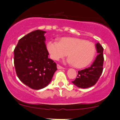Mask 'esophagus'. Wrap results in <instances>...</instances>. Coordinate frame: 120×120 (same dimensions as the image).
Returning a JSON list of instances; mask_svg holds the SVG:
<instances>
[{"label":"esophagus","instance_id":"esophagus-1","mask_svg":"<svg viewBox=\"0 0 120 120\" xmlns=\"http://www.w3.org/2000/svg\"><path fill=\"white\" fill-rule=\"evenodd\" d=\"M57 69H64V68H63V67L59 65H57Z\"/></svg>","mask_w":120,"mask_h":120}]
</instances>
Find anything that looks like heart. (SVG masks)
<instances>
[{"instance_id": "heart-1", "label": "heart", "mask_w": 120, "mask_h": 120, "mask_svg": "<svg viewBox=\"0 0 120 120\" xmlns=\"http://www.w3.org/2000/svg\"><path fill=\"white\" fill-rule=\"evenodd\" d=\"M47 49L52 59L59 60L68 54V62L76 68L87 66L94 57L96 47L94 44L78 38H63L58 42H48Z\"/></svg>"}]
</instances>
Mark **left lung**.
<instances>
[{"label": "left lung", "mask_w": 120, "mask_h": 120, "mask_svg": "<svg viewBox=\"0 0 120 120\" xmlns=\"http://www.w3.org/2000/svg\"><path fill=\"white\" fill-rule=\"evenodd\" d=\"M95 47L98 55L90 67L78 71L77 77L75 81L72 82L77 87L87 88L94 86L103 72L104 49L99 43H97Z\"/></svg>", "instance_id": "left-lung-1"}]
</instances>
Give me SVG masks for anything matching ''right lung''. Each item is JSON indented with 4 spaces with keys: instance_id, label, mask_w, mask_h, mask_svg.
Returning <instances> with one entry per match:
<instances>
[{
    "instance_id": "obj_1",
    "label": "right lung",
    "mask_w": 120,
    "mask_h": 120,
    "mask_svg": "<svg viewBox=\"0 0 120 120\" xmlns=\"http://www.w3.org/2000/svg\"><path fill=\"white\" fill-rule=\"evenodd\" d=\"M45 31L36 30L19 40L14 49V65L21 82L36 90L45 87L57 70L56 64L48 58L45 43Z\"/></svg>"
}]
</instances>
